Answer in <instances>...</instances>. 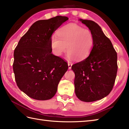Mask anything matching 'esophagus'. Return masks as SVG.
<instances>
[{
  "instance_id": "34e87169",
  "label": "esophagus",
  "mask_w": 129,
  "mask_h": 129,
  "mask_svg": "<svg viewBox=\"0 0 129 129\" xmlns=\"http://www.w3.org/2000/svg\"><path fill=\"white\" fill-rule=\"evenodd\" d=\"M68 68H69V69H72V64H71L70 62H68Z\"/></svg>"
}]
</instances>
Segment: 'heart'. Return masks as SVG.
<instances>
[{
    "label": "heart",
    "instance_id": "heart-1",
    "mask_svg": "<svg viewBox=\"0 0 129 129\" xmlns=\"http://www.w3.org/2000/svg\"><path fill=\"white\" fill-rule=\"evenodd\" d=\"M57 36L50 38L52 53L56 56H61L67 50V59L76 58L84 60L88 56L95 44L94 34L90 29L84 28L76 24H69L62 26L57 31Z\"/></svg>",
    "mask_w": 129,
    "mask_h": 129
}]
</instances>
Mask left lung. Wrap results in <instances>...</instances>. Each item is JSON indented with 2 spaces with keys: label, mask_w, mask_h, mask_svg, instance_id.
<instances>
[{
  "label": "left lung",
  "mask_w": 129,
  "mask_h": 129,
  "mask_svg": "<svg viewBox=\"0 0 129 129\" xmlns=\"http://www.w3.org/2000/svg\"><path fill=\"white\" fill-rule=\"evenodd\" d=\"M94 34L95 44L89 56L73 65L76 96L92 102L108 96L113 89L117 71V53L110 40L95 21L80 19Z\"/></svg>",
  "instance_id": "1"
}]
</instances>
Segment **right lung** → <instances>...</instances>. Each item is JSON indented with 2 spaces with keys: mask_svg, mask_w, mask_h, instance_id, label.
I'll return each instance as SVG.
<instances>
[{
  "mask_svg": "<svg viewBox=\"0 0 129 129\" xmlns=\"http://www.w3.org/2000/svg\"><path fill=\"white\" fill-rule=\"evenodd\" d=\"M56 16L35 22L21 38L14 52L13 71L21 91L35 100L50 99L67 72V62L51 54L50 38L68 20Z\"/></svg>",
  "mask_w": 129,
  "mask_h": 129,
  "instance_id": "obj_1",
  "label": "right lung"
}]
</instances>
